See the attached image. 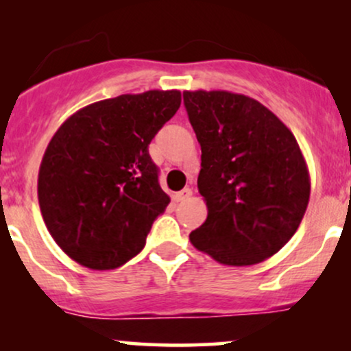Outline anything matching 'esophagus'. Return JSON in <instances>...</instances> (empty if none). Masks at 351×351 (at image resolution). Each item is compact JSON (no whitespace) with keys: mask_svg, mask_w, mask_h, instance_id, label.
Returning a JSON list of instances; mask_svg holds the SVG:
<instances>
[{"mask_svg":"<svg viewBox=\"0 0 351 351\" xmlns=\"http://www.w3.org/2000/svg\"><path fill=\"white\" fill-rule=\"evenodd\" d=\"M191 195H193L191 189L184 188V189H181V191L176 193V195H173V199H175V201H184V199H188Z\"/></svg>","mask_w":351,"mask_h":351,"instance_id":"esophagus-1","label":"esophagus"}]
</instances>
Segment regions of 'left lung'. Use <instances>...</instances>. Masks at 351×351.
I'll return each mask as SVG.
<instances>
[{"instance_id": "1", "label": "left lung", "mask_w": 351, "mask_h": 351, "mask_svg": "<svg viewBox=\"0 0 351 351\" xmlns=\"http://www.w3.org/2000/svg\"><path fill=\"white\" fill-rule=\"evenodd\" d=\"M201 145L199 195L208 217L189 234L224 265H252L295 234L310 198L308 168L295 136L256 99L228 90H184Z\"/></svg>"}]
</instances>
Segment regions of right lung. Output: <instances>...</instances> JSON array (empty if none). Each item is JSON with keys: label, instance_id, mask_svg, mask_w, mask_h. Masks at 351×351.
Listing matches in <instances>:
<instances>
[{"label": "right lung", "instance_id": "1", "mask_svg": "<svg viewBox=\"0 0 351 351\" xmlns=\"http://www.w3.org/2000/svg\"><path fill=\"white\" fill-rule=\"evenodd\" d=\"M180 106V90L123 94L80 108L51 138L39 167V208L75 263L107 271L143 249L170 203L148 145Z\"/></svg>", "mask_w": 351, "mask_h": 351}]
</instances>
